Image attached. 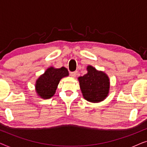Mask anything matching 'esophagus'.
<instances>
[{"label":"esophagus","mask_w":147,"mask_h":147,"mask_svg":"<svg viewBox=\"0 0 147 147\" xmlns=\"http://www.w3.org/2000/svg\"><path fill=\"white\" fill-rule=\"evenodd\" d=\"M78 74V71H73V72H70V76L72 78H76V76Z\"/></svg>","instance_id":"34e87169"}]
</instances>
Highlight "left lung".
Here are the masks:
<instances>
[{"label":"left lung","instance_id":"obj_1","mask_svg":"<svg viewBox=\"0 0 147 147\" xmlns=\"http://www.w3.org/2000/svg\"><path fill=\"white\" fill-rule=\"evenodd\" d=\"M87 71L84 76L78 78L82 95L88 102H101L109 93V78L104 72L98 71L92 65L88 66Z\"/></svg>","mask_w":147,"mask_h":147}]
</instances>
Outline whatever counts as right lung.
<instances>
[{
  "label": "right lung",
  "mask_w": 147,
  "mask_h": 147,
  "mask_svg": "<svg viewBox=\"0 0 147 147\" xmlns=\"http://www.w3.org/2000/svg\"><path fill=\"white\" fill-rule=\"evenodd\" d=\"M68 76L69 72L65 67L59 69L49 67L36 81L35 89L37 95L43 99L51 98L55 94L61 78Z\"/></svg>",
  "instance_id": "right-lung-1"
}]
</instances>
